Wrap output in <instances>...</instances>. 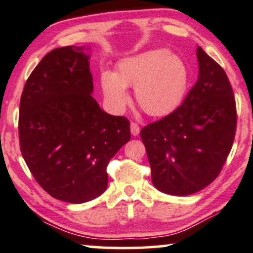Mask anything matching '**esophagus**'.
<instances>
[{"label":"esophagus","mask_w":253,"mask_h":253,"mask_svg":"<svg viewBox=\"0 0 253 253\" xmlns=\"http://www.w3.org/2000/svg\"><path fill=\"white\" fill-rule=\"evenodd\" d=\"M130 131H131V133H132V136H138L139 131H140V127H139V126L136 122H131V124H130Z\"/></svg>","instance_id":"obj_1"}]
</instances>
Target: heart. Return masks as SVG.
Returning <instances> with one entry per match:
<instances>
[{"instance_id": "heart-1", "label": "heart", "mask_w": 253, "mask_h": 253, "mask_svg": "<svg viewBox=\"0 0 253 253\" xmlns=\"http://www.w3.org/2000/svg\"><path fill=\"white\" fill-rule=\"evenodd\" d=\"M101 86L107 103L122 111L129 103L126 88L134 87V100L150 116H165L181 104L188 87L185 62L166 50H151L124 58L116 72H103Z\"/></svg>"}]
</instances>
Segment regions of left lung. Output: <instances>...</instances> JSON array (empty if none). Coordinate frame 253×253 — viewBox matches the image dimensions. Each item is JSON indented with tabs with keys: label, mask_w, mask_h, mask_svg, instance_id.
Here are the masks:
<instances>
[{
	"label": "left lung",
	"mask_w": 253,
	"mask_h": 253,
	"mask_svg": "<svg viewBox=\"0 0 253 253\" xmlns=\"http://www.w3.org/2000/svg\"><path fill=\"white\" fill-rule=\"evenodd\" d=\"M199 78L182 104L140 131L157 189L191 195L211 183L234 144L237 113L225 72L201 47Z\"/></svg>",
	"instance_id": "1"
}]
</instances>
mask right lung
Instances as JSON below:
<instances>
[{
  "label": "right lung",
  "mask_w": 253,
  "mask_h": 253,
  "mask_svg": "<svg viewBox=\"0 0 253 253\" xmlns=\"http://www.w3.org/2000/svg\"><path fill=\"white\" fill-rule=\"evenodd\" d=\"M84 46L54 48L32 71L19 103V146L52 198L90 201L106 191L107 166L130 140V122L101 109Z\"/></svg>",
  "instance_id": "1"
}]
</instances>
